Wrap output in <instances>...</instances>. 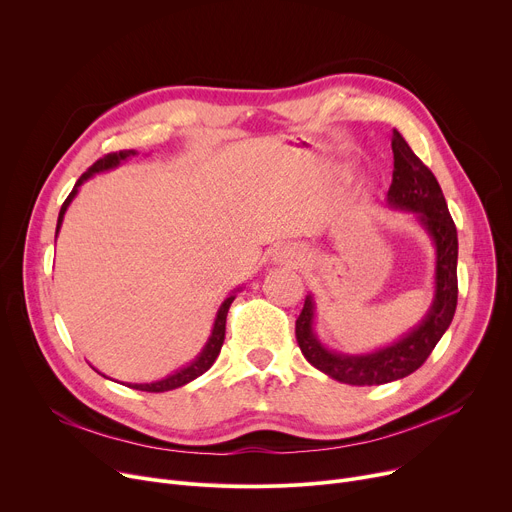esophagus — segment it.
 Wrapping results in <instances>:
<instances>
[{"instance_id":"esophagus-1","label":"esophagus","mask_w":512,"mask_h":512,"mask_svg":"<svg viewBox=\"0 0 512 512\" xmlns=\"http://www.w3.org/2000/svg\"><path fill=\"white\" fill-rule=\"evenodd\" d=\"M278 259L286 261V263H298L302 259V251L296 245H286L278 251Z\"/></svg>"}]
</instances>
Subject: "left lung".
Wrapping results in <instances>:
<instances>
[{"instance_id":"1","label":"left lung","mask_w":512,"mask_h":512,"mask_svg":"<svg viewBox=\"0 0 512 512\" xmlns=\"http://www.w3.org/2000/svg\"><path fill=\"white\" fill-rule=\"evenodd\" d=\"M391 148L393 183L387 199L395 208L416 212L432 234L436 245V296L420 327L399 339L395 346L366 356H342L325 350L313 333V300L306 296L296 319L300 352L315 368L348 385H385L416 372L449 329L457 309V228L445 195L432 170L407 146L399 131H393Z\"/></svg>"}]
</instances>
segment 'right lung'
Returning a JSON list of instances; mask_svg holds the SVG:
<instances>
[{
	"mask_svg": "<svg viewBox=\"0 0 512 512\" xmlns=\"http://www.w3.org/2000/svg\"><path fill=\"white\" fill-rule=\"evenodd\" d=\"M133 154H135L133 150H119V152H111V154H105L102 158H98V160L86 170V173L78 179V183H76V187L72 189V193L67 195V199L63 201V206H61V210H59L57 230H59V226H61V222H63V214H65L67 206H70V201H72L74 195L78 193V187H80L90 175L98 173V170L113 168V166H117L121 160H125L127 156H133ZM232 300H234V296H228V298L222 302L220 311H218V317H216V323H214V331H212L210 342H208L206 348H203V352L199 354V358H197L195 362H191L187 368H183V370H179V372H175V374H170V377H166V379H162V381L146 383V385H127V387L138 389V391H146V393H162V391H170V389L183 387V385H187L189 381L201 377V374L206 372V370L216 362V358H218V354H220V350H222L224 335H226V315H228V309H230Z\"/></svg>",
	"mask_w": 512,
	"mask_h": 512,
	"instance_id": "1",
	"label": "right lung"
}]
</instances>
